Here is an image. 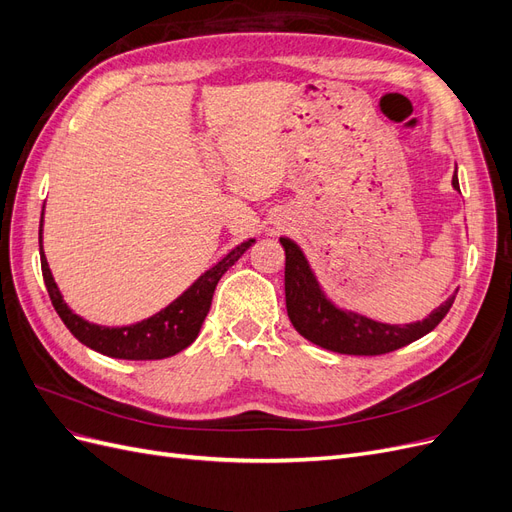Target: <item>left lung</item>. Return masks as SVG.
Here are the masks:
<instances>
[{
    "mask_svg": "<svg viewBox=\"0 0 512 512\" xmlns=\"http://www.w3.org/2000/svg\"><path fill=\"white\" fill-rule=\"evenodd\" d=\"M453 188L459 190L457 170L453 175ZM280 243L286 252L284 286L292 327L312 344L331 352L376 356L404 348L436 329L455 301L457 292L451 294L438 309H433L427 318L412 324H386L371 320L363 314L339 309L320 288L301 247L288 237H282Z\"/></svg>",
    "mask_w": 512,
    "mask_h": 512,
    "instance_id": "obj_1",
    "label": "left lung"
}]
</instances>
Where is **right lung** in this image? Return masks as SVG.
<instances>
[{
	"label": "right lung",
	"instance_id": "obj_1",
	"mask_svg": "<svg viewBox=\"0 0 512 512\" xmlns=\"http://www.w3.org/2000/svg\"><path fill=\"white\" fill-rule=\"evenodd\" d=\"M44 218V207H42ZM40 241V262H42V277L44 286L49 290L51 303L59 318L64 320L68 331L79 339L87 348L96 350L100 354L113 356V359H126V361H156L173 356L181 350L188 348L198 337L200 327L209 314L211 299L215 286H218L220 277L235 265V262L245 254L247 247L254 243V239L243 241L235 250L228 252L218 265H213L205 271L198 280L185 290L181 297H177L162 312L153 314L147 320H141L130 327H100V324L87 322L81 316H76L72 309L66 305L64 297L53 280L49 262H46L42 250V220L38 230Z\"/></svg>",
	"mask_w": 512,
	"mask_h": 512
}]
</instances>
